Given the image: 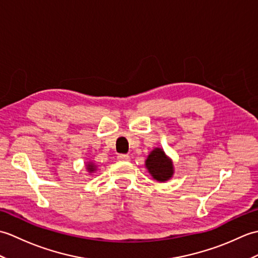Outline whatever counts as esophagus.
<instances>
[{"instance_id": "1", "label": "esophagus", "mask_w": 258, "mask_h": 258, "mask_svg": "<svg viewBox=\"0 0 258 258\" xmlns=\"http://www.w3.org/2000/svg\"><path fill=\"white\" fill-rule=\"evenodd\" d=\"M117 160L118 161H130V156L126 155V154H119L117 156Z\"/></svg>"}]
</instances>
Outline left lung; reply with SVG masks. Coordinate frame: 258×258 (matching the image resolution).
Instances as JSON below:
<instances>
[{
  "label": "left lung",
  "instance_id": "8db88e82",
  "mask_svg": "<svg viewBox=\"0 0 258 258\" xmlns=\"http://www.w3.org/2000/svg\"><path fill=\"white\" fill-rule=\"evenodd\" d=\"M145 167L153 179L160 183L167 182L174 175V163L161 147L152 150L145 161Z\"/></svg>",
  "mask_w": 258,
  "mask_h": 258
}]
</instances>
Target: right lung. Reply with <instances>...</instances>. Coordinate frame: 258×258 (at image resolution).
<instances>
[{"instance_id": "right-lung-1", "label": "right lung", "mask_w": 258, "mask_h": 258, "mask_svg": "<svg viewBox=\"0 0 258 258\" xmlns=\"http://www.w3.org/2000/svg\"><path fill=\"white\" fill-rule=\"evenodd\" d=\"M85 167H86L87 173H89L90 175H92L93 173H95L97 171V165L93 161L85 162Z\"/></svg>"}]
</instances>
